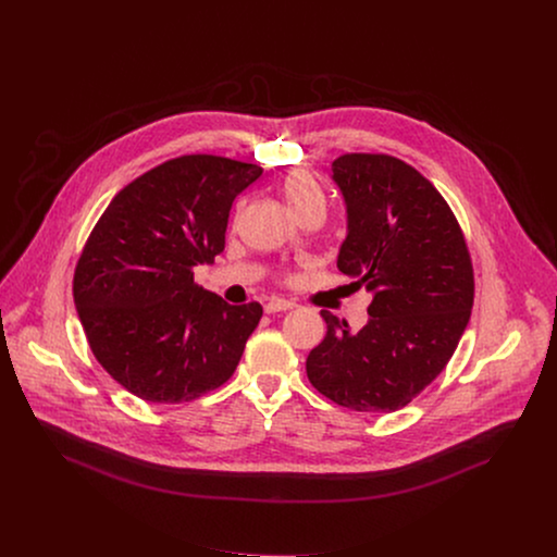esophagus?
<instances>
[{"mask_svg": "<svg viewBox=\"0 0 557 557\" xmlns=\"http://www.w3.org/2000/svg\"><path fill=\"white\" fill-rule=\"evenodd\" d=\"M293 307H295V302H290V300L271 298V300L264 305V311H267V313H280V311H288V309H293Z\"/></svg>", "mask_w": 557, "mask_h": 557, "instance_id": "1", "label": "esophagus"}]
</instances>
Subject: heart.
Wrapping results in <instances>:
<instances>
[{"label":"heart","mask_w":557,"mask_h":557,"mask_svg":"<svg viewBox=\"0 0 557 557\" xmlns=\"http://www.w3.org/2000/svg\"><path fill=\"white\" fill-rule=\"evenodd\" d=\"M284 196L295 210L296 216L309 208L324 206V194L318 181L305 170H296L284 181Z\"/></svg>","instance_id":"1"}]
</instances>
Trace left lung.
Masks as SVG:
<instances>
[{"label":"left lung","instance_id":"8db88e82","mask_svg":"<svg viewBox=\"0 0 557 557\" xmlns=\"http://www.w3.org/2000/svg\"><path fill=\"white\" fill-rule=\"evenodd\" d=\"M332 181L347 203L336 267L372 293L368 324L351 332L322 311L324 341L307 358L311 385L358 412H395L446 368L469 324L473 267L446 199L412 165L385 153H345Z\"/></svg>","mask_w":557,"mask_h":557}]
</instances>
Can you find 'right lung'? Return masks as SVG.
Listing matches in <instances>:
<instances>
[{
  "instance_id": "obj_1",
  "label": "right lung",
  "mask_w": 557,
  "mask_h": 557,
  "mask_svg": "<svg viewBox=\"0 0 557 557\" xmlns=\"http://www.w3.org/2000/svg\"><path fill=\"white\" fill-rule=\"evenodd\" d=\"M261 165L181 156L111 199L73 275L88 345L124 389L153 404L194 401L235 372L259 302L230 305L194 282L225 250L233 199Z\"/></svg>"
}]
</instances>
